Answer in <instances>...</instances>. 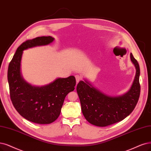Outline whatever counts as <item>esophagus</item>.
Here are the masks:
<instances>
[{"label":"esophagus","mask_w":151,"mask_h":151,"mask_svg":"<svg viewBox=\"0 0 151 151\" xmlns=\"http://www.w3.org/2000/svg\"><path fill=\"white\" fill-rule=\"evenodd\" d=\"M75 78H76V83H78L81 80V76L79 75H75Z\"/></svg>","instance_id":"esophagus-1"}]
</instances>
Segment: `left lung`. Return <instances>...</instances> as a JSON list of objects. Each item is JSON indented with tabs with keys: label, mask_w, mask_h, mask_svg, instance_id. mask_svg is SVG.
I'll use <instances>...</instances> for the list:
<instances>
[{
	"label": "left lung",
	"mask_w": 151,
	"mask_h": 151,
	"mask_svg": "<svg viewBox=\"0 0 151 151\" xmlns=\"http://www.w3.org/2000/svg\"><path fill=\"white\" fill-rule=\"evenodd\" d=\"M130 58L136 70L134 80L127 93L118 96H108L85 80L80 81L76 91L85 119L93 125L105 127L119 122L129 116L135 108L140 95V68L131 53Z\"/></svg>",
	"instance_id": "1"
}]
</instances>
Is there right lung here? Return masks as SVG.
Listing matches in <instances>:
<instances>
[{
	"label": "right lung",
	"instance_id": "1",
	"mask_svg": "<svg viewBox=\"0 0 151 151\" xmlns=\"http://www.w3.org/2000/svg\"><path fill=\"white\" fill-rule=\"evenodd\" d=\"M53 40L54 38L50 36L27 40L18 47L9 65L7 78L14 106L23 118L37 124H50L57 119L66 96L75 90L76 85L73 76L58 78L47 85L35 86L28 83L21 75L20 63L24 50L47 45Z\"/></svg>",
	"mask_w": 151,
	"mask_h": 151
}]
</instances>
